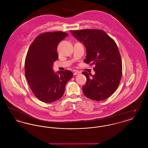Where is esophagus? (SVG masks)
<instances>
[{
	"label": "esophagus",
	"instance_id": "obj_1",
	"mask_svg": "<svg viewBox=\"0 0 148 148\" xmlns=\"http://www.w3.org/2000/svg\"><path fill=\"white\" fill-rule=\"evenodd\" d=\"M79 72H78L77 71H75L74 73V75H78V74H79Z\"/></svg>",
	"mask_w": 148,
	"mask_h": 148
}]
</instances>
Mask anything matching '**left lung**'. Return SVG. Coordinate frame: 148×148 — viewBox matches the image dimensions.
<instances>
[{"instance_id":"left-lung-1","label":"left lung","mask_w":148,"mask_h":148,"mask_svg":"<svg viewBox=\"0 0 148 148\" xmlns=\"http://www.w3.org/2000/svg\"><path fill=\"white\" fill-rule=\"evenodd\" d=\"M86 50L85 63L94 64L95 74L82 73L86 77L83 86L85 97L101 101L110 97L118 88L122 75V63L119 51L114 40L102 30H71Z\"/></svg>"}]
</instances>
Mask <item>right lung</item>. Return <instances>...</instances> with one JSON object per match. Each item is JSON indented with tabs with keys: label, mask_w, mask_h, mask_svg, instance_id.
I'll list each match as a JSON object with an SVG mask.
<instances>
[{
	"label": "right lung",
	"mask_w": 148,
	"mask_h": 148,
	"mask_svg": "<svg viewBox=\"0 0 148 148\" xmlns=\"http://www.w3.org/2000/svg\"><path fill=\"white\" fill-rule=\"evenodd\" d=\"M62 32L38 35L29 48L25 61V75L35 97L44 103H52L63 95L67 82L73 76L69 71L55 73L53 65L58 58L57 47L68 36Z\"/></svg>",
	"instance_id": "obj_1"
}]
</instances>
